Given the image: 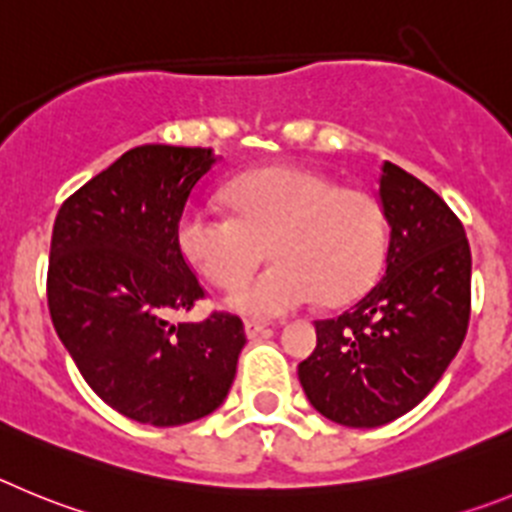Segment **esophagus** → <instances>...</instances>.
I'll return each instance as SVG.
<instances>
[{"label": "esophagus", "mask_w": 512, "mask_h": 512, "mask_svg": "<svg viewBox=\"0 0 512 512\" xmlns=\"http://www.w3.org/2000/svg\"><path fill=\"white\" fill-rule=\"evenodd\" d=\"M262 331H267V326L260 324V321H245V334H247V339H255V336L262 334Z\"/></svg>", "instance_id": "34e87169"}]
</instances>
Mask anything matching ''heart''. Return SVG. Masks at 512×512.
Listing matches in <instances>:
<instances>
[{
  "instance_id": "obj_1",
  "label": "heart",
  "mask_w": 512,
  "mask_h": 512,
  "mask_svg": "<svg viewBox=\"0 0 512 512\" xmlns=\"http://www.w3.org/2000/svg\"><path fill=\"white\" fill-rule=\"evenodd\" d=\"M229 214L188 209L178 245L211 285L234 288L261 259L260 276L229 296L252 319H278L316 301L347 303L377 280L388 255V219L367 191L342 188L311 168L278 165L242 176L224 191Z\"/></svg>"
}]
</instances>
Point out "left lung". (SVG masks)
<instances>
[{
    "label": "left lung",
    "mask_w": 512,
    "mask_h": 512,
    "mask_svg": "<svg viewBox=\"0 0 512 512\" xmlns=\"http://www.w3.org/2000/svg\"><path fill=\"white\" fill-rule=\"evenodd\" d=\"M377 199L390 224L385 273L342 316L316 321V349L298 365L313 408L352 428L395 421L434 390L472 306L467 234L439 193L385 160Z\"/></svg>",
    "instance_id": "8db88e82"
}]
</instances>
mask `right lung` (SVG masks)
<instances>
[{
	"mask_svg": "<svg viewBox=\"0 0 512 512\" xmlns=\"http://www.w3.org/2000/svg\"><path fill=\"white\" fill-rule=\"evenodd\" d=\"M214 163L209 147H132L55 216V334L89 388L132 421L181 426L209 416L237 375L247 342L239 316L165 319L206 296L178 245V222Z\"/></svg>",
	"mask_w": 512,
	"mask_h": 512,
	"instance_id": "right-lung-1",
	"label": "right lung"
}]
</instances>
